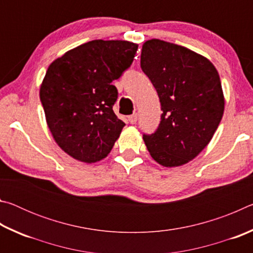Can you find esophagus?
<instances>
[{
    "label": "esophagus",
    "instance_id": "1",
    "mask_svg": "<svg viewBox=\"0 0 253 253\" xmlns=\"http://www.w3.org/2000/svg\"><path fill=\"white\" fill-rule=\"evenodd\" d=\"M137 118H138V116H137V114H132L131 116L128 117V122H129L130 124H135L137 122Z\"/></svg>",
    "mask_w": 253,
    "mask_h": 253
}]
</instances>
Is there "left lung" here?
Listing matches in <instances>:
<instances>
[{"mask_svg": "<svg viewBox=\"0 0 253 253\" xmlns=\"http://www.w3.org/2000/svg\"><path fill=\"white\" fill-rule=\"evenodd\" d=\"M140 67L163 110L156 131L143 136L148 152L165 168L186 164L207 147L223 116L217 70L203 55L158 39L143 44Z\"/></svg>", "mask_w": 253, "mask_h": 253, "instance_id": "1", "label": "left lung"}]
</instances>
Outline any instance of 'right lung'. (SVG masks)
<instances>
[{"label": "right lung", "mask_w": 253, "mask_h": 253, "mask_svg": "<svg viewBox=\"0 0 253 253\" xmlns=\"http://www.w3.org/2000/svg\"><path fill=\"white\" fill-rule=\"evenodd\" d=\"M138 45L93 40L55 59L40 87L48 127L55 143L75 160L99 162L108 155L125 123L113 110L114 80L130 67Z\"/></svg>", "instance_id": "1"}]
</instances>
